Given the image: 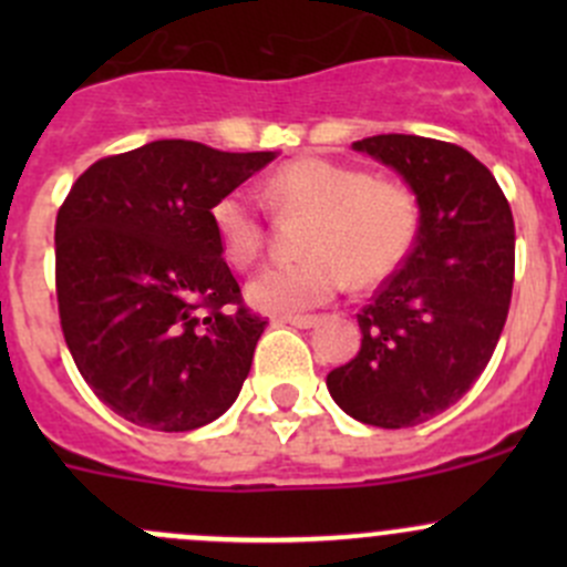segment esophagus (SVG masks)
Instances as JSON below:
<instances>
[{
    "mask_svg": "<svg viewBox=\"0 0 567 567\" xmlns=\"http://www.w3.org/2000/svg\"><path fill=\"white\" fill-rule=\"evenodd\" d=\"M277 323H290L296 329H312L318 323L316 316H279Z\"/></svg>",
    "mask_w": 567,
    "mask_h": 567,
    "instance_id": "1",
    "label": "esophagus"
}]
</instances>
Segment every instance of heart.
I'll return each instance as SVG.
<instances>
[{
	"mask_svg": "<svg viewBox=\"0 0 567 567\" xmlns=\"http://www.w3.org/2000/svg\"><path fill=\"white\" fill-rule=\"evenodd\" d=\"M268 199L282 210L316 214L296 262H271L247 282V299L262 312L312 310L353 282L373 288L392 277L420 233V203L405 183L329 158L305 156L271 175ZM227 260L247 268L266 241V219L249 188H236L210 208Z\"/></svg>",
	"mask_w": 567,
	"mask_h": 567,
	"instance_id": "1",
	"label": "heart"
}]
</instances>
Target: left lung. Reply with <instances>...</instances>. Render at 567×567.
Here are the masks:
<instances>
[{
    "label": "left lung",
    "instance_id": "8db88e82",
    "mask_svg": "<svg viewBox=\"0 0 567 567\" xmlns=\"http://www.w3.org/2000/svg\"><path fill=\"white\" fill-rule=\"evenodd\" d=\"M353 151L403 175L420 233L357 316L359 353L326 386L364 425L411 427L458 403L494 357L511 310L516 227L491 169L453 142L379 134Z\"/></svg>",
    "mask_w": 567,
    "mask_h": 567
}]
</instances>
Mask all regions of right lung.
Returning <instances> with one entry per match:
<instances>
[{
	"label": "right lung",
	"mask_w": 567,
	"mask_h": 567,
	"mask_svg": "<svg viewBox=\"0 0 567 567\" xmlns=\"http://www.w3.org/2000/svg\"><path fill=\"white\" fill-rule=\"evenodd\" d=\"M268 162L158 140L101 158L68 192L54 227L62 334L123 420L183 433L236 403L268 320L244 307L210 208Z\"/></svg>",
	"instance_id": "add662e5"
}]
</instances>
